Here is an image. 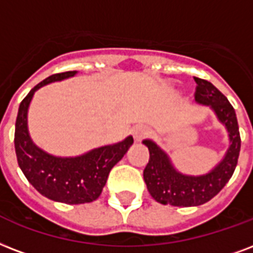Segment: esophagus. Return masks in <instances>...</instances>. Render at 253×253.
Returning a JSON list of instances; mask_svg holds the SVG:
<instances>
[{
	"label": "esophagus",
	"mask_w": 253,
	"mask_h": 253,
	"mask_svg": "<svg viewBox=\"0 0 253 253\" xmlns=\"http://www.w3.org/2000/svg\"><path fill=\"white\" fill-rule=\"evenodd\" d=\"M148 134H150V131L144 126H138L132 130V136H134V139L136 142H140L142 139H144Z\"/></svg>",
	"instance_id": "34e87169"
}]
</instances>
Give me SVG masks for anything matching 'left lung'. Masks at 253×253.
Here are the masks:
<instances>
[{"label":"left lung","mask_w":253,"mask_h":253,"mask_svg":"<svg viewBox=\"0 0 253 253\" xmlns=\"http://www.w3.org/2000/svg\"><path fill=\"white\" fill-rule=\"evenodd\" d=\"M196 82L195 101L210 106L219 122L228 131L229 147L220 163L208 173L192 176L179 172L171 163L169 155L150 139L143 144L150 151V159L143 171L144 182L150 195L158 203L178 207H192L207 203L216 196L234 175L240 152V132L234 107L228 99L211 82L194 77Z\"/></svg>","instance_id":"1"}]
</instances>
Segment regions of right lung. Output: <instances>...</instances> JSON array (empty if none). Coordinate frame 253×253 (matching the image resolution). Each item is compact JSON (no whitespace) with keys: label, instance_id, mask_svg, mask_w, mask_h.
<instances>
[{"label":"right lung","instance_id":"1","mask_svg":"<svg viewBox=\"0 0 253 253\" xmlns=\"http://www.w3.org/2000/svg\"><path fill=\"white\" fill-rule=\"evenodd\" d=\"M75 74L77 71L53 74L32 88L19 105L14 132L17 161L29 183L47 199L66 204L90 203L98 199L111 169L134 143L132 136H127L119 143L94 148L74 158L54 157L33 143L28 130V110L34 92L45 84Z\"/></svg>","mask_w":253,"mask_h":253}]
</instances>
